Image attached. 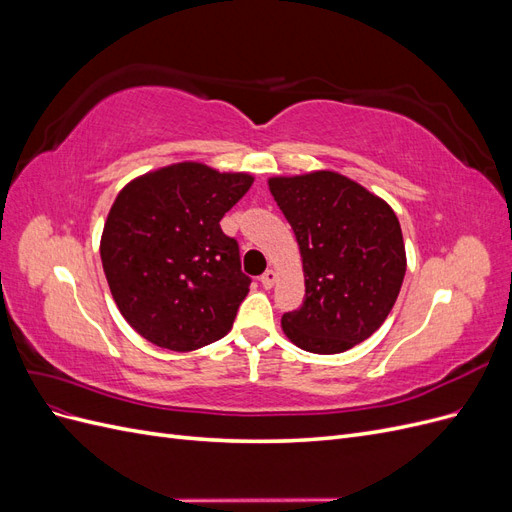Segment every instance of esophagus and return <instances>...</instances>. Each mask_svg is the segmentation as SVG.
Masks as SVG:
<instances>
[{
    "label": "esophagus",
    "mask_w": 512,
    "mask_h": 512,
    "mask_svg": "<svg viewBox=\"0 0 512 512\" xmlns=\"http://www.w3.org/2000/svg\"><path fill=\"white\" fill-rule=\"evenodd\" d=\"M275 282H277V273H275L273 269H269V271L262 273V277H260V284H262V288L271 290V288L275 286Z\"/></svg>",
    "instance_id": "obj_1"
}]
</instances>
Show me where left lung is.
Returning a JSON list of instances; mask_svg holds the SVG:
<instances>
[{"label":"left lung","instance_id":"obj_1","mask_svg":"<svg viewBox=\"0 0 512 512\" xmlns=\"http://www.w3.org/2000/svg\"><path fill=\"white\" fill-rule=\"evenodd\" d=\"M299 243L305 299L282 316L294 346L339 354L374 335L397 301L406 245L391 205L335 170L271 177Z\"/></svg>","mask_w":512,"mask_h":512}]
</instances>
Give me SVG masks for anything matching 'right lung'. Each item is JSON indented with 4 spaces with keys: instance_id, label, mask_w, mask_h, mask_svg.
Segmentation results:
<instances>
[{
    "instance_id": "add662e5",
    "label": "right lung",
    "mask_w": 512,
    "mask_h": 512,
    "mask_svg": "<svg viewBox=\"0 0 512 512\" xmlns=\"http://www.w3.org/2000/svg\"><path fill=\"white\" fill-rule=\"evenodd\" d=\"M252 183L247 173L179 162L117 194L100 239L102 267L121 316L147 342L190 352L230 331L252 280L220 220Z\"/></svg>"
}]
</instances>
